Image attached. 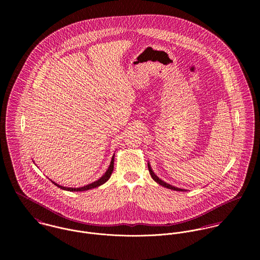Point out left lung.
<instances>
[{"label":"left lung","mask_w":260,"mask_h":260,"mask_svg":"<svg viewBox=\"0 0 260 260\" xmlns=\"http://www.w3.org/2000/svg\"><path fill=\"white\" fill-rule=\"evenodd\" d=\"M148 169H149V173H150V175H151V177L153 178V180L155 181V182H157L158 184H160L161 186H163V187H166V188H168V189H171V190H175V191H186L185 189H181V188H178V187H175V186L170 185V184H168V183H166V182H164L163 180H161L154 172H153V170H152V168H151V165H150V163L148 162Z\"/></svg>","instance_id":"1"}]
</instances>
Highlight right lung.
<instances>
[{"label":"right lung","instance_id":"1","mask_svg":"<svg viewBox=\"0 0 260 260\" xmlns=\"http://www.w3.org/2000/svg\"><path fill=\"white\" fill-rule=\"evenodd\" d=\"M114 156H115V154L112 156L110 165H109L108 169L106 170V172H105L98 180H96V181H94V182H92V183H90V184H88V185L82 186V187H79V188H73V187H65V186L59 185L58 183H56V182H54V181H52V180H51V181L53 182L54 185L58 186L59 188H61V189H63V190H66V191H86V190H89V189H93V188L99 187V186L104 184L105 182H107L108 179H109L110 176H111L113 169H114Z\"/></svg>","mask_w":260,"mask_h":260}]
</instances>
